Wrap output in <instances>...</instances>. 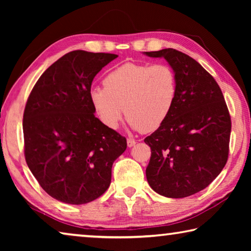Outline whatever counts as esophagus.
Listing matches in <instances>:
<instances>
[{
  "instance_id": "34e87169",
  "label": "esophagus",
  "mask_w": 251,
  "mask_h": 251,
  "mask_svg": "<svg viewBox=\"0 0 251 251\" xmlns=\"http://www.w3.org/2000/svg\"><path fill=\"white\" fill-rule=\"evenodd\" d=\"M136 144V141L135 139H133V138H128L127 139V146L128 147H133L134 145Z\"/></svg>"
}]
</instances>
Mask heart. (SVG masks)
I'll list each match as a JSON object with an SVG mask.
<instances>
[{"instance_id":"1","label":"heart","mask_w":251,"mask_h":251,"mask_svg":"<svg viewBox=\"0 0 251 251\" xmlns=\"http://www.w3.org/2000/svg\"><path fill=\"white\" fill-rule=\"evenodd\" d=\"M103 87L91 91L97 116L108 128L116 129L123 114L131 128L152 131L171 114L177 95V78L166 64L126 63L105 76Z\"/></svg>"}]
</instances>
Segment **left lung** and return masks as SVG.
Here are the masks:
<instances>
[{
  "label": "left lung",
  "instance_id": "1",
  "mask_svg": "<svg viewBox=\"0 0 251 251\" xmlns=\"http://www.w3.org/2000/svg\"><path fill=\"white\" fill-rule=\"evenodd\" d=\"M164 57L176 74L177 95L167 120L145 138L151 150L146 178L157 194L184 198L205 189L228 159L231 121L215 78L174 49L144 52Z\"/></svg>",
  "mask_w": 251,
  "mask_h": 251
}]
</instances>
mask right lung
<instances>
[{
	"label": "right lung",
	"instance_id": "obj_1",
	"mask_svg": "<svg viewBox=\"0 0 251 251\" xmlns=\"http://www.w3.org/2000/svg\"><path fill=\"white\" fill-rule=\"evenodd\" d=\"M118 55L73 50L46 70L23 115L25 160L42 188L57 201L82 205L110 185L113 163L126 138L95 117L91 86Z\"/></svg>",
	"mask_w": 251,
	"mask_h": 251
}]
</instances>
